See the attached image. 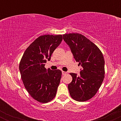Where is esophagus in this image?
<instances>
[{"instance_id":"1","label":"esophagus","mask_w":121,"mask_h":121,"mask_svg":"<svg viewBox=\"0 0 121 121\" xmlns=\"http://www.w3.org/2000/svg\"><path fill=\"white\" fill-rule=\"evenodd\" d=\"M66 73H66V72H64V71H62V75H65V74H66Z\"/></svg>"}]
</instances>
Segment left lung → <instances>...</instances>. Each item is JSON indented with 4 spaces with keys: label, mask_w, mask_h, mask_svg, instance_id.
<instances>
[{
    "label": "left lung",
    "mask_w": 121,
    "mask_h": 121,
    "mask_svg": "<svg viewBox=\"0 0 121 121\" xmlns=\"http://www.w3.org/2000/svg\"><path fill=\"white\" fill-rule=\"evenodd\" d=\"M75 60L82 69L78 76L70 73L72 81L68 84L70 96L74 100L84 102L95 95L105 77V60L100 49L82 35H63Z\"/></svg>",
    "instance_id": "obj_1"
}]
</instances>
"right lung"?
Returning a JSON list of instances; mask_svg holds the SVG:
<instances>
[{
  "label": "right lung",
  "instance_id": "obj_1",
  "mask_svg": "<svg viewBox=\"0 0 121 121\" xmlns=\"http://www.w3.org/2000/svg\"><path fill=\"white\" fill-rule=\"evenodd\" d=\"M62 40L61 35L39 36L27 48L20 60L19 70L24 86L30 96L41 103L55 98L60 82L61 71L44 66Z\"/></svg>",
  "mask_w": 121,
  "mask_h": 121
}]
</instances>
